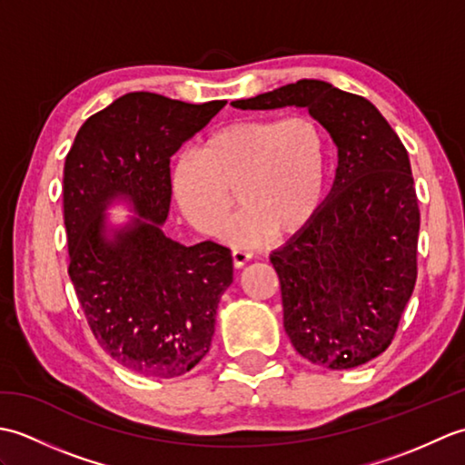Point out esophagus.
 Here are the masks:
<instances>
[{"label": "esophagus", "instance_id": "1", "mask_svg": "<svg viewBox=\"0 0 465 465\" xmlns=\"http://www.w3.org/2000/svg\"><path fill=\"white\" fill-rule=\"evenodd\" d=\"M232 258H233V268H243L245 263L252 260V253L250 252H243V250H233L232 252Z\"/></svg>", "mask_w": 465, "mask_h": 465}]
</instances>
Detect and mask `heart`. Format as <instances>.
Returning <instances> with one entry per match:
<instances>
[{
  "label": "heart",
  "instance_id": "heart-1",
  "mask_svg": "<svg viewBox=\"0 0 465 465\" xmlns=\"http://www.w3.org/2000/svg\"><path fill=\"white\" fill-rule=\"evenodd\" d=\"M328 175V140L308 114L285 120L248 117L212 134L197 153L173 165L175 202L195 232L215 233L235 190L240 212L217 240L252 250L268 238L300 232L318 212Z\"/></svg>",
  "mask_w": 465,
  "mask_h": 465
}]
</instances>
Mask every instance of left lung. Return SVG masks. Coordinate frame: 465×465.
<instances>
[{"label":"left lung","mask_w":465,"mask_h":465,"mask_svg":"<svg viewBox=\"0 0 465 465\" xmlns=\"http://www.w3.org/2000/svg\"><path fill=\"white\" fill-rule=\"evenodd\" d=\"M232 105L305 107L338 147L328 197L270 260L300 355L330 370L378 358L418 278L420 207L406 147L371 102L328 82L300 80Z\"/></svg>","instance_id":"obj_1"}]
</instances>
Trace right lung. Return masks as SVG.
<instances>
[{
    "label": "right lung",
    "mask_w": 465,
    "mask_h": 465,
    "mask_svg": "<svg viewBox=\"0 0 465 465\" xmlns=\"http://www.w3.org/2000/svg\"><path fill=\"white\" fill-rule=\"evenodd\" d=\"M223 105L125 94L80 127L65 157L69 278L97 343L140 375L170 380L200 363L233 282L223 245L185 248L163 233L172 155ZM115 204L133 215L114 223Z\"/></svg>",
    "instance_id": "1"
}]
</instances>
